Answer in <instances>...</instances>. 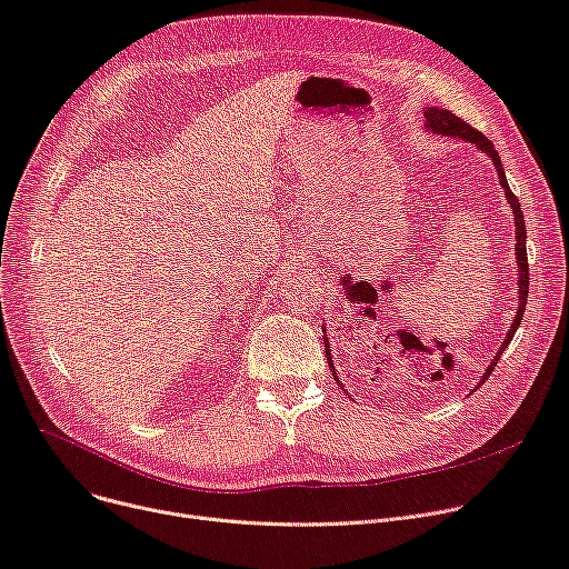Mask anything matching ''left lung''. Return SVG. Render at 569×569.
I'll return each instance as SVG.
<instances>
[{
  "instance_id": "left-lung-1",
  "label": "left lung",
  "mask_w": 569,
  "mask_h": 569,
  "mask_svg": "<svg viewBox=\"0 0 569 569\" xmlns=\"http://www.w3.org/2000/svg\"><path fill=\"white\" fill-rule=\"evenodd\" d=\"M423 113H426V121H428V123H426L428 130L439 132V134H446V137H460V139H465V141H471V143H476V146L482 150V153H487V156L491 158V162H495V169H497V173H499V182H501L503 189H506V199H508V203L512 206V214H515V226H517V233H515V238H517V264H519V307H517L515 322H512V327H510V331H508V336H506V340H503V346L499 348L495 361H491V363L487 366V370H485V375H482V382H485L487 377H489V372L495 370V366H497V361L501 359V355L506 352V348L510 346V340H512L517 327L521 325L523 309H526V295H528V256H526V226H523V212H521V206H519L517 197L512 194V189L508 187L506 171H503V164H501V158H499V153H497L495 143H491L482 132H478L476 128H471L467 121H462L460 117H456V113L448 111V109L428 107ZM327 348H329V343H327V338H325V352H327V359H329V368H331V372H333V363H331V357H329V350H327ZM333 377H336V372H333ZM336 382H338V377H336ZM482 382H480V385H482Z\"/></svg>"
}]
</instances>
